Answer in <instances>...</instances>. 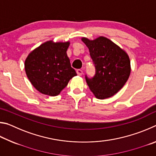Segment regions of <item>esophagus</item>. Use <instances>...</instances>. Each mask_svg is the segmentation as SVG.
<instances>
[{"label":"esophagus","mask_w":156,"mask_h":156,"mask_svg":"<svg viewBox=\"0 0 156 156\" xmlns=\"http://www.w3.org/2000/svg\"><path fill=\"white\" fill-rule=\"evenodd\" d=\"M76 73H77V74L78 76H82L83 73V70H81V69H77L76 70Z\"/></svg>","instance_id":"esophagus-1"}]
</instances>
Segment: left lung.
<instances>
[{
  "label": "left lung",
  "mask_w": 156,
  "mask_h": 156,
  "mask_svg": "<svg viewBox=\"0 0 156 156\" xmlns=\"http://www.w3.org/2000/svg\"><path fill=\"white\" fill-rule=\"evenodd\" d=\"M88 47L96 73L93 78L85 75L90 90L98 99L113 96L122 89L131 72L130 60L123 49L105 37L94 41L82 38Z\"/></svg>",
  "instance_id": "obj_1"
}]
</instances>
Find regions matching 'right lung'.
I'll return each mask as SVG.
<instances>
[{
    "mask_svg": "<svg viewBox=\"0 0 156 156\" xmlns=\"http://www.w3.org/2000/svg\"><path fill=\"white\" fill-rule=\"evenodd\" d=\"M69 42L47 41L31 51L25 60V72L41 94L58 96L76 72L67 55Z\"/></svg>",
    "mask_w": 156,
    "mask_h": 156,
    "instance_id": "obj_1",
    "label": "right lung"
}]
</instances>
